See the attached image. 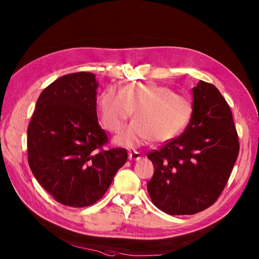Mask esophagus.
<instances>
[{"mask_svg":"<svg viewBox=\"0 0 259 259\" xmlns=\"http://www.w3.org/2000/svg\"><path fill=\"white\" fill-rule=\"evenodd\" d=\"M142 158L141 153L138 152V151H130L129 152V159L130 160H140V159Z\"/></svg>","mask_w":259,"mask_h":259,"instance_id":"34e87169","label":"esophagus"}]
</instances>
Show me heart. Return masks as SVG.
<instances>
[{
    "label": "heart",
    "instance_id": "b5f03b06",
    "mask_svg": "<svg viewBox=\"0 0 259 259\" xmlns=\"http://www.w3.org/2000/svg\"><path fill=\"white\" fill-rule=\"evenodd\" d=\"M99 118L104 128L118 133L134 110L136 118L115 137L119 146L135 148L152 140L176 138L188 124L192 113L189 99L152 81H133L118 91L106 88L97 98Z\"/></svg>",
    "mask_w": 259,
    "mask_h": 259
}]
</instances>
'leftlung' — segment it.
Returning <instances> with one entry per match:
<instances>
[{"label": "left lung", "mask_w": 259, "mask_h": 259, "mask_svg": "<svg viewBox=\"0 0 259 259\" xmlns=\"http://www.w3.org/2000/svg\"><path fill=\"white\" fill-rule=\"evenodd\" d=\"M192 95L184 133L147 155L155 167L148 192L153 205L169 214H194L213 205L239 153L232 110L222 93L199 81Z\"/></svg>", "instance_id": "left-lung-1"}]
</instances>
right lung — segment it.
Instances as JSON below:
<instances>
[{"label":"right lung","mask_w":259,"mask_h":259,"mask_svg":"<svg viewBox=\"0 0 259 259\" xmlns=\"http://www.w3.org/2000/svg\"><path fill=\"white\" fill-rule=\"evenodd\" d=\"M96 75L65 74L38 97L27 126V161L43 188L64 206L97 202L128 158L104 149L108 137L97 117Z\"/></svg>","instance_id":"1"}]
</instances>
